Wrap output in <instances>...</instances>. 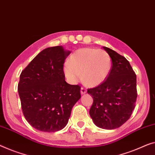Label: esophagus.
I'll return each mask as SVG.
<instances>
[{
    "label": "esophagus",
    "mask_w": 155,
    "mask_h": 155,
    "mask_svg": "<svg viewBox=\"0 0 155 155\" xmlns=\"http://www.w3.org/2000/svg\"><path fill=\"white\" fill-rule=\"evenodd\" d=\"M86 92H87V90L85 88V87H81V94H85L86 93Z\"/></svg>",
    "instance_id": "34e87169"
}]
</instances>
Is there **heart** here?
I'll use <instances>...</instances> for the list:
<instances>
[{
    "label": "heart",
    "instance_id": "1",
    "mask_svg": "<svg viewBox=\"0 0 155 155\" xmlns=\"http://www.w3.org/2000/svg\"><path fill=\"white\" fill-rule=\"evenodd\" d=\"M111 65V58L105 51L83 48L70 55L68 63L64 65L63 71L71 84H77L83 77L87 85L95 86L107 79Z\"/></svg>",
    "mask_w": 155,
    "mask_h": 155
}]
</instances>
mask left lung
Here are the masks:
<instances>
[{"instance_id": "8db88e82", "label": "left lung", "mask_w": 155, "mask_h": 155, "mask_svg": "<svg viewBox=\"0 0 155 155\" xmlns=\"http://www.w3.org/2000/svg\"><path fill=\"white\" fill-rule=\"evenodd\" d=\"M112 67L107 80L87 93L93 98L89 114L94 124L104 129L122 126L130 117L137 101V76L129 61L110 48Z\"/></svg>"}]
</instances>
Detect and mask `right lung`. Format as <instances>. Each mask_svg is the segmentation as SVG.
I'll use <instances>...</instances> for the list:
<instances>
[{"label": "right lung", "mask_w": 155, "mask_h": 155, "mask_svg": "<svg viewBox=\"0 0 155 155\" xmlns=\"http://www.w3.org/2000/svg\"><path fill=\"white\" fill-rule=\"evenodd\" d=\"M63 46L48 47L21 71L18 85L21 108L28 122L45 132L63 129L81 98V87L65 81L64 61L70 54Z\"/></svg>", "instance_id": "1"}]
</instances>
